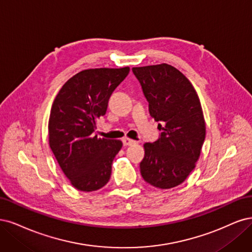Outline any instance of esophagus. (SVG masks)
<instances>
[{
	"label": "esophagus",
	"instance_id": "1",
	"mask_svg": "<svg viewBox=\"0 0 252 252\" xmlns=\"http://www.w3.org/2000/svg\"><path fill=\"white\" fill-rule=\"evenodd\" d=\"M123 143H124L125 147H127V145H132V144H134V143H135V141H134V140H132V139H129V138H124V139H123Z\"/></svg>",
	"mask_w": 252,
	"mask_h": 252
}]
</instances>
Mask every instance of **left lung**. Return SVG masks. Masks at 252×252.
I'll list each match as a JSON object with an SVG mask.
<instances>
[{
    "mask_svg": "<svg viewBox=\"0 0 252 252\" xmlns=\"http://www.w3.org/2000/svg\"><path fill=\"white\" fill-rule=\"evenodd\" d=\"M149 111L162 131L147 142L140 173L145 182L161 189L181 184L196 166L205 140V120L199 96L182 73L167 63L133 68Z\"/></svg>",
    "mask_w": 252,
    "mask_h": 252,
    "instance_id": "obj_1",
    "label": "left lung"
}]
</instances>
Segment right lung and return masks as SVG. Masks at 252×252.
I'll return each instance as SVG.
<instances>
[{
    "mask_svg": "<svg viewBox=\"0 0 252 252\" xmlns=\"http://www.w3.org/2000/svg\"><path fill=\"white\" fill-rule=\"evenodd\" d=\"M128 72V67L84 70L62 87L52 103L50 148L78 190H97L110 180L113 160L123 142L97 138L96 119L105 114L110 96Z\"/></svg>",
    "mask_w": 252,
    "mask_h": 252,
    "instance_id": "right-lung-1",
    "label": "right lung"
}]
</instances>
